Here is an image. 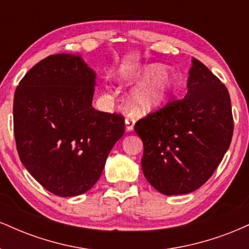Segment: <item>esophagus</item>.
Instances as JSON below:
<instances>
[{
  "label": "esophagus",
  "instance_id": "34e87169",
  "mask_svg": "<svg viewBox=\"0 0 249 249\" xmlns=\"http://www.w3.org/2000/svg\"><path fill=\"white\" fill-rule=\"evenodd\" d=\"M134 123H136V121H134L133 117H126V119H125V130H126V132H131L133 130Z\"/></svg>",
  "mask_w": 249,
  "mask_h": 249
}]
</instances>
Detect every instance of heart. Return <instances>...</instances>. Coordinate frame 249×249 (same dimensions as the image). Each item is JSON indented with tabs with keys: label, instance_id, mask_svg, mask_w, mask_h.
I'll use <instances>...</instances> for the list:
<instances>
[{
	"label": "heart",
	"instance_id": "1",
	"mask_svg": "<svg viewBox=\"0 0 249 249\" xmlns=\"http://www.w3.org/2000/svg\"><path fill=\"white\" fill-rule=\"evenodd\" d=\"M124 79L145 82L132 95V105L137 113H148L161 107L174 88V77L161 64L128 67L122 70Z\"/></svg>",
	"mask_w": 249,
	"mask_h": 249
}]
</instances>
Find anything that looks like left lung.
<instances>
[{
  "instance_id": "8db88e82",
  "label": "left lung",
  "mask_w": 249,
  "mask_h": 249,
  "mask_svg": "<svg viewBox=\"0 0 249 249\" xmlns=\"http://www.w3.org/2000/svg\"><path fill=\"white\" fill-rule=\"evenodd\" d=\"M184 98L170 101L134 125L144 144L145 178L166 196L202 186L232 142L234 122L227 88L196 58Z\"/></svg>"
}]
</instances>
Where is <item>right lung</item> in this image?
Listing matches in <instances>:
<instances>
[{
	"label": "right lung",
	"mask_w": 249,
	"mask_h": 249,
	"mask_svg": "<svg viewBox=\"0 0 249 249\" xmlns=\"http://www.w3.org/2000/svg\"><path fill=\"white\" fill-rule=\"evenodd\" d=\"M95 71L79 56H48L25 73L14 96L19 159L43 187L59 196L96 184L124 117L92 107Z\"/></svg>",
	"instance_id": "right-lung-1"
}]
</instances>
